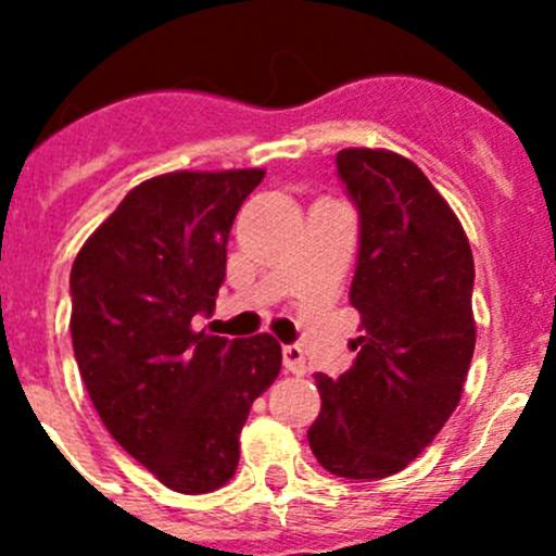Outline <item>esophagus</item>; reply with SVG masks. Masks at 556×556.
I'll list each match as a JSON object with an SVG mask.
<instances>
[{
  "instance_id": "esophagus-1",
  "label": "esophagus",
  "mask_w": 556,
  "mask_h": 556,
  "mask_svg": "<svg viewBox=\"0 0 556 556\" xmlns=\"http://www.w3.org/2000/svg\"><path fill=\"white\" fill-rule=\"evenodd\" d=\"M282 363H285V371L295 374V377L306 374V357H304V350H301L299 344L282 346Z\"/></svg>"
}]
</instances>
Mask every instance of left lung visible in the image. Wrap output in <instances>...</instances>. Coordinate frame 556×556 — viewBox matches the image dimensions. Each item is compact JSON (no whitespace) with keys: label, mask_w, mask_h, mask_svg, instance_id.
Returning <instances> with one entry per match:
<instances>
[{"label":"left lung","mask_w":556,"mask_h":556,"mask_svg":"<svg viewBox=\"0 0 556 556\" xmlns=\"http://www.w3.org/2000/svg\"><path fill=\"white\" fill-rule=\"evenodd\" d=\"M336 172L361 228L350 301L363 336L339 379L314 377L323 406L306 435L328 473L374 481L406 468L457 408L476 271L463 226L412 161L350 148Z\"/></svg>","instance_id":"left-lung-1"}]
</instances>
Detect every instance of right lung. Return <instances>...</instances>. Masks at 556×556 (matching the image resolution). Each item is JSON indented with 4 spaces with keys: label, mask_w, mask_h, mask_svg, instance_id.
Returning <instances> with one entry per match:
<instances>
[{
    "label": "right lung",
    "mask_w": 556,
    "mask_h": 556,
    "mask_svg": "<svg viewBox=\"0 0 556 556\" xmlns=\"http://www.w3.org/2000/svg\"><path fill=\"white\" fill-rule=\"evenodd\" d=\"M261 169L174 172L137 185L77 252L72 346L112 439L161 484L231 481L252 401L282 368L268 333H195L226 279L233 217Z\"/></svg>",
    "instance_id": "right-lung-1"
}]
</instances>
